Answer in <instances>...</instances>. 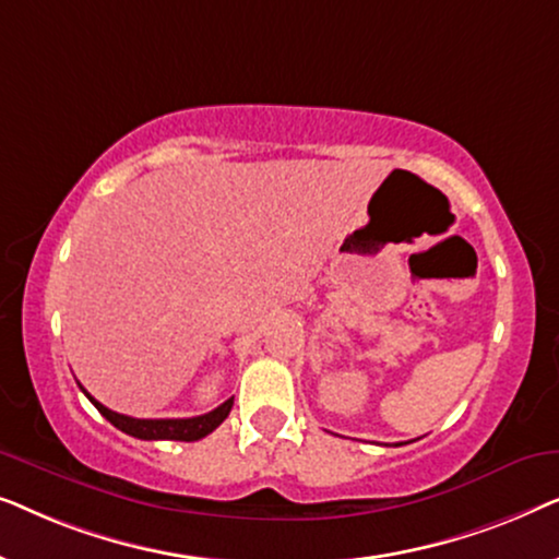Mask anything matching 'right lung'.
<instances>
[{
	"label": "right lung",
	"mask_w": 559,
	"mask_h": 559,
	"mask_svg": "<svg viewBox=\"0 0 559 559\" xmlns=\"http://www.w3.org/2000/svg\"><path fill=\"white\" fill-rule=\"evenodd\" d=\"M83 394L88 396V402L94 404V407L102 412V415L109 419V423L117 427V430L132 435V438H140V440L195 442V440H201V438H205V435H211L213 430H216V427L224 423V419L228 417V412H231V407H234V396H231V400H226L224 404H221V407H216L213 412H209V415H201V417H188V419H136V417L119 415V412H111L109 407H104V404L96 402L94 396L86 392V389H83Z\"/></svg>",
	"instance_id": "obj_1"
}]
</instances>
